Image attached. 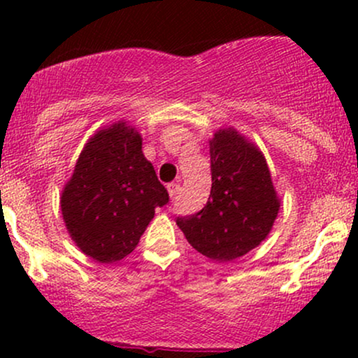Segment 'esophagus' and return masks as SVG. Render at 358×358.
<instances>
[{
    "mask_svg": "<svg viewBox=\"0 0 358 358\" xmlns=\"http://www.w3.org/2000/svg\"><path fill=\"white\" fill-rule=\"evenodd\" d=\"M166 188H168V193H170L171 199H173V196H176V193L182 190V187H180V183H168Z\"/></svg>",
    "mask_w": 358,
    "mask_h": 358,
    "instance_id": "obj_1",
    "label": "esophagus"
}]
</instances>
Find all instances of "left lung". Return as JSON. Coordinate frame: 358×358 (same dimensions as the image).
Instances as JSON below:
<instances>
[{"instance_id":"8db88e82","label":"left lung","mask_w":358,"mask_h":358,"mask_svg":"<svg viewBox=\"0 0 358 358\" xmlns=\"http://www.w3.org/2000/svg\"><path fill=\"white\" fill-rule=\"evenodd\" d=\"M208 202L176 224L192 248L213 261L248 254L268 237L279 210L264 156L237 131L220 129L210 141Z\"/></svg>"}]
</instances>
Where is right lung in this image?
Segmentation results:
<instances>
[{
  "label": "right lung",
  "instance_id": "1",
  "mask_svg": "<svg viewBox=\"0 0 358 358\" xmlns=\"http://www.w3.org/2000/svg\"><path fill=\"white\" fill-rule=\"evenodd\" d=\"M170 202L141 136L124 122L99 131L84 148L62 193V215L82 252L99 262L126 257L155 217Z\"/></svg>",
  "mask_w": 358,
  "mask_h": 358
}]
</instances>
